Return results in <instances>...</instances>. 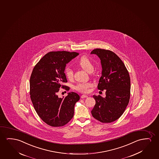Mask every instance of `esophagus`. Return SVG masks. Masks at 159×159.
Instances as JSON below:
<instances>
[{
  "instance_id": "obj_1",
  "label": "esophagus",
  "mask_w": 159,
  "mask_h": 159,
  "mask_svg": "<svg viewBox=\"0 0 159 159\" xmlns=\"http://www.w3.org/2000/svg\"><path fill=\"white\" fill-rule=\"evenodd\" d=\"M88 96L87 95H81V98H87Z\"/></svg>"
}]
</instances>
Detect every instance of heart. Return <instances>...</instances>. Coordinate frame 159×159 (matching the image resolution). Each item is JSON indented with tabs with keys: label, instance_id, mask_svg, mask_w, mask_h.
<instances>
[{
	"label": "heart",
	"instance_id": "heart-1",
	"mask_svg": "<svg viewBox=\"0 0 159 159\" xmlns=\"http://www.w3.org/2000/svg\"><path fill=\"white\" fill-rule=\"evenodd\" d=\"M80 65L84 71L90 73L94 70V65L88 58L85 56H83L78 61ZM65 76L70 80L74 77V72L69 67H67L65 70ZM93 87V84L90 82L77 83L75 86V89L82 93H87L89 92V89Z\"/></svg>",
	"mask_w": 159,
	"mask_h": 159
}]
</instances>
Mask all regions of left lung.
I'll return each instance as SVG.
<instances>
[{"instance_id":"1","label":"left lung","mask_w":159,"mask_h":159,"mask_svg":"<svg viewBox=\"0 0 159 159\" xmlns=\"http://www.w3.org/2000/svg\"><path fill=\"white\" fill-rule=\"evenodd\" d=\"M91 54L100 59L102 69L98 88L106 90L105 98L93 95L96 103L92 116L101 123H111L120 117L129 102V74L120 58L111 51L96 48Z\"/></svg>"}]
</instances>
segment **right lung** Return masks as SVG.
<instances>
[{"instance_id": "obj_1", "label": "right lung", "mask_w": 159, "mask_h": 159, "mask_svg": "<svg viewBox=\"0 0 159 159\" xmlns=\"http://www.w3.org/2000/svg\"><path fill=\"white\" fill-rule=\"evenodd\" d=\"M77 52H50L45 54L34 67L30 78V95L37 114L47 125L63 126L74 114L78 94L71 92L64 98L58 96L59 88L68 91L65 76L66 64L78 56Z\"/></svg>"}]
</instances>
